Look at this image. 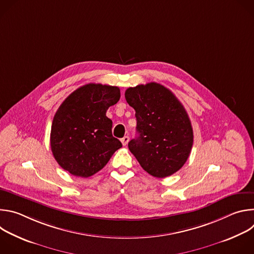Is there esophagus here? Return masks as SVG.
<instances>
[{
  "instance_id": "obj_1",
  "label": "esophagus",
  "mask_w": 254,
  "mask_h": 254,
  "mask_svg": "<svg viewBox=\"0 0 254 254\" xmlns=\"http://www.w3.org/2000/svg\"><path fill=\"white\" fill-rule=\"evenodd\" d=\"M128 140H129L128 135H125L123 138H121V141H122V143H123V146H127Z\"/></svg>"
}]
</instances>
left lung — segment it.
<instances>
[{
    "instance_id": "8db88e82",
    "label": "left lung",
    "mask_w": 254,
    "mask_h": 254,
    "mask_svg": "<svg viewBox=\"0 0 254 254\" xmlns=\"http://www.w3.org/2000/svg\"><path fill=\"white\" fill-rule=\"evenodd\" d=\"M125 97L135 111L138 132L128 149L141 168L157 178L179 171L193 146V128L182 103L156 82L129 87Z\"/></svg>"
}]
</instances>
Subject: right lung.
Segmentation results:
<instances>
[{
  "instance_id": "right-lung-1",
  "label": "right lung",
  "mask_w": 254,
  "mask_h": 254,
  "mask_svg": "<svg viewBox=\"0 0 254 254\" xmlns=\"http://www.w3.org/2000/svg\"><path fill=\"white\" fill-rule=\"evenodd\" d=\"M120 97L117 86L89 83L62 102L50 133L52 154L62 169L76 177H90L123 147L113 136V122L106 117L108 107Z\"/></svg>"
}]
</instances>
